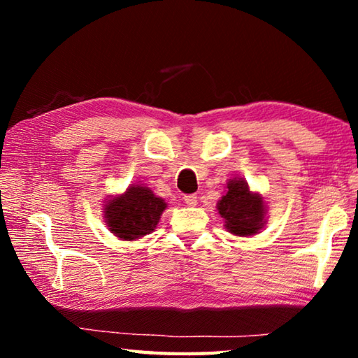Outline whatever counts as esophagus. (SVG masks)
I'll return each instance as SVG.
<instances>
[{"label": "esophagus", "mask_w": 358, "mask_h": 358, "mask_svg": "<svg viewBox=\"0 0 358 358\" xmlns=\"http://www.w3.org/2000/svg\"><path fill=\"white\" fill-rule=\"evenodd\" d=\"M183 201L186 205H189V207H196L197 205V196L196 194H187V196L183 197Z\"/></svg>", "instance_id": "esophagus-1"}]
</instances>
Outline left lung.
I'll return each instance as SVG.
<instances>
[{"instance_id": "left-lung-1", "label": "left lung", "mask_w": 358, "mask_h": 358, "mask_svg": "<svg viewBox=\"0 0 358 358\" xmlns=\"http://www.w3.org/2000/svg\"><path fill=\"white\" fill-rule=\"evenodd\" d=\"M217 211L224 217L226 229L237 237H251L265 226L264 197L250 191L243 178L229 180L227 191L217 202Z\"/></svg>"}]
</instances>
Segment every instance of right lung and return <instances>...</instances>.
<instances>
[{
    "label": "right lung",
    "instance_id": "1",
    "mask_svg": "<svg viewBox=\"0 0 358 358\" xmlns=\"http://www.w3.org/2000/svg\"><path fill=\"white\" fill-rule=\"evenodd\" d=\"M167 203L147 186L132 185L104 205L106 224L120 240L142 238L156 229Z\"/></svg>",
    "mask_w": 358,
    "mask_h": 358
}]
</instances>
